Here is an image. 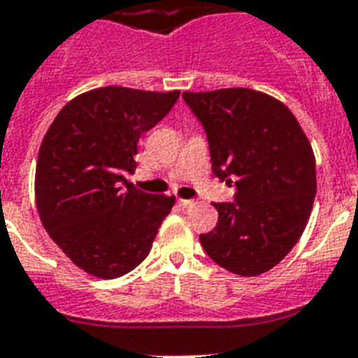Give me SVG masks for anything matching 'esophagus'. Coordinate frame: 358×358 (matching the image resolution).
Returning <instances> with one entry per match:
<instances>
[{"label":"esophagus","mask_w":358,"mask_h":358,"mask_svg":"<svg viewBox=\"0 0 358 358\" xmlns=\"http://www.w3.org/2000/svg\"><path fill=\"white\" fill-rule=\"evenodd\" d=\"M179 204H181L182 208H192L195 204V202L189 201V199H179Z\"/></svg>","instance_id":"obj_1"}]
</instances>
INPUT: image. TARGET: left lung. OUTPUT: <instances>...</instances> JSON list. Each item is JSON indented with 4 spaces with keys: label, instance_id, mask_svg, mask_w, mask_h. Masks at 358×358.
Here are the masks:
<instances>
[{
    "label": "left lung",
    "instance_id": "8db88e82",
    "mask_svg": "<svg viewBox=\"0 0 358 358\" xmlns=\"http://www.w3.org/2000/svg\"><path fill=\"white\" fill-rule=\"evenodd\" d=\"M202 123L211 170L233 202H215L218 222L201 235L211 260L238 276L280 264L305 231L317 192L314 150L285 103L248 87L182 93Z\"/></svg>",
    "mask_w": 358,
    "mask_h": 358
}]
</instances>
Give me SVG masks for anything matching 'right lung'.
<instances>
[{"instance_id":"1","label":"right lung","mask_w":358,"mask_h":358,"mask_svg":"<svg viewBox=\"0 0 358 358\" xmlns=\"http://www.w3.org/2000/svg\"><path fill=\"white\" fill-rule=\"evenodd\" d=\"M179 94L98 87L66 103L44 136L36 169L41 222L87 274L120 278L150 252L176 197L145 194L123 173L134 172L141 134Z\"/></svg>"}]
</instances>
